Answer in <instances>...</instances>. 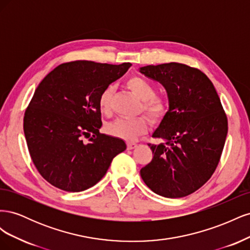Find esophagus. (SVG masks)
<instances>
[{"instance_id": "esophagus-1", "label": "esophagus", "mask_w": 250, "mask_h": 250, "mask_svg": "<svg viewBox=\"0 0 250 250\" xmlns=\"http://www.w3.org/2000/svg\"><path fill=\"white\" fill-rule=\"evenodd\" d=\"M138 146V144H135V143H131V142H129V143H127V149L128 150H131V149H134L135 147Z\"/></svg>"}]
</instances>
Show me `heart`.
<instances>
[{"mask_svg":"<svg viewBox=\"0 0 250 250\" xmlns=\"http://www.w3.org/2000/svg\"><path fill=\"white\" fill-rule=\"evenodd\" d=\"M127 86L133 95L142 101L141 108L153 121L161 119L168 109V104L162 97L154 96L155 89L146 79L139 76L131 77L127 81ZM115 92V86L108 85L105 87L98 99V106L102 113H107L111 110V99ZM106 132L112 137L133 141L139 135L144 134L148 129L147 121L144 118L123 119L119 118L106 125Z\"/></svg>","mask_w":250,"mask_h":250,"instance_id":"1","label":"heart"}]
</instances>
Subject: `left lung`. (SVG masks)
Here are the masks:
<instances>
[{
	"label": "left lung",
	"mask_w": 250,
	"mask_h": 250,
	"mask_svg": "<svg viewBox=\"0 0 250 250\" xmlns=\"http://www.w3.org/2000/svg\"><path fill=\"white\" fill-rule=\"evenodd\" d=\"M165 87L169 108L148 144L153 157L141 169L144 183L157 195L181 198L213 175L228 134V119L214 84L201 71L170 62L140 67Z\"/></svg>",
	"instance_id": "obj_1"
}]
</instances>
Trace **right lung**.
I'll list each match as a JSON object with an SVG mask.
<instances>
[{"mask_svg": "<svg viewBox=\"0 0 250 250\" xmlns=\"http://www.w3.org/2000/svg\"><path fill=\"white\" fill-rule=\"evenodd\" d=\"M130 66L87 60L62 63L35 89L25 112L24 132L33 164L52 186L66 192L87 190L126 149L123 140L99 132L98 99Z\"/></svg>", "mask_w": 250, "mask_h": 250, "instance_id": "add662e5", "label": "right lung"}]
</instances>
